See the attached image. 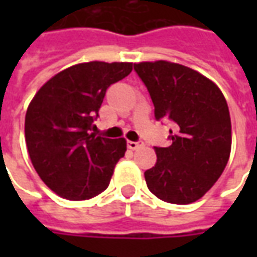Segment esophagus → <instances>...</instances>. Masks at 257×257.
Instances as JSON below:
<instances>
[{
  "label": "esophagus",
  "mask_w": 257,
  "mask_h": 257,
  "mask_svg": "<svg viewBox=\"0 0 257 257\" xmlns=\"http://www.w3.org/2000/svg\"><path fill=\"white\" fill-rule=\"evenodd\" d=\"M140 146H143L142 142H132V140L128 142V149H131V150H136V149H139Z\"/></svg>",
  "instance_id": "obj_1"
}]
</instances>
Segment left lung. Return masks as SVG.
<instances>
[{"mask_svg":"<svg viewBox=\"0 0 257 257\" xmlns=\"http://www.w3.org/2000/svg\"><path fill=\"white\" fill-rule=\"evenodd\" d=\"M150 92L157 119L175 122L172 145L156 147L147 187L169 204L195 202L220 178L231 153V119L219 86L193 68L168 60L135 63Z\"/></svg>","mask_w":257,"mask_h":257,"instance_id":"obj_1","label":"left lung"}]
</instances>
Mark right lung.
<instances>
[{
  "mask_svg": "<svg viewBox=\"0 0 257 257\" xmlns=\"http://www.w3.org/2000/svg\"><path fill=\"white\" fill-rule=\"evenodd\" d=\"M134 68L128 62H88L64 68L38 89L27 107L25 136L31 164L53 193L70 201L108 187L126 140L92 134L107 88Z\"/></svg>",
  "mask_w": 257,
  "mask_h": 257,
  "instance_id": "right-lung-1",
  "label": "right lung"
}]
</instances>
